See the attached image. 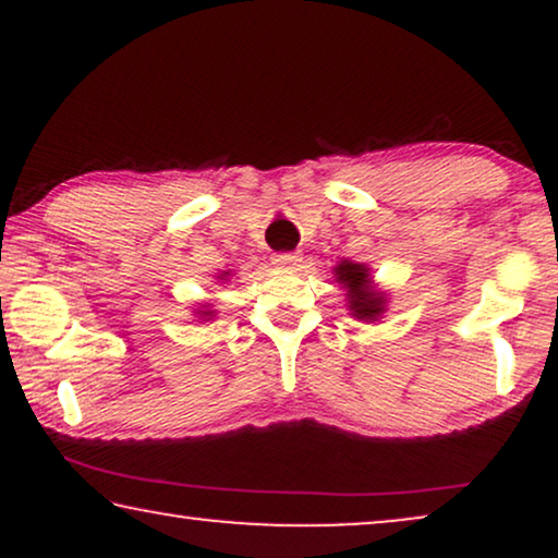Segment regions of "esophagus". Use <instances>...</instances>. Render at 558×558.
<instances>
[{
    "mask_svg": "<svg viewBox=\"0 0 558 558\" xmlns=\"http://www.w3.org/2000/svg\"><path fill=\"white\" fill-rule=\"evenodd\" d=\"M271 262H274V266H279V269H294V266H300L302 256L300 254H274Z\"/></svg>",
    "mask_w": 558,
    "mask_h": 558,
    "instance_id": "obj_1",
    "label": "esophagus"
}]
</instances>
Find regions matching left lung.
<instances>
[{"instance_id": "8db88e82", "label": "left lung", "mask_w": 558, "mask_h": 558, "mask_svg": "<svg viewBox=\"0 0 558 558\" xmlns=\"http://www.w3.org/2000/svg\"><path fill=\"white\" fill-rule=\"evenodd\" d=\"M338 284L345 289V302L350 310V317L361 319V323H378L380 317L386 315L388 307V294L384 289L373 284L368 264L350 262V258H342V262L332 269Z\"/></svg>"}]
</instances>
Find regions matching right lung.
Returning <instances> with one entry per match:
<instances>
[{"mask_svg":"<svg viewBox=\"0 0 558 558\" xmlns=\"http://www.w3.org/2000/svg\"><path fill=\"white\" fill-rule=\"evenodd\" d=\"M228 277H231V271H223V274H218L216 279H220V281H228ZM193 315L197 317V319H203V323H208V319H213L216 317V310H213V304H208V302H203V304H197V307L193 310Z\"/></svg>","mask_w":558,"mask_h":558,"instance_id":"right-lung-1","label":"right lung"}]
</instances>
